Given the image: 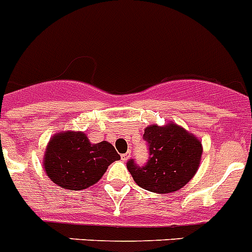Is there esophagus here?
I'll list each match as a JSON object with an SVG mask.
<instances>
[{
    "instance_id": "34e87169",
    "label": "esophagus",
    "mask_w": 252,
    "mask_h": 252,
    "mask_svg": "<svg viewBox=\"0 0 252 252\" xmlns=\"http://www.w3.org/2000/svg\"><path fill=\"white\" fill-rule=\"evenodd\" d=\"M128 158H130V152H128V153H125V154H122V156H121L122 160H127Z\"/></svg>"
}]
</instances>
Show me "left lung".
Returning <instances> with one entry per match:
<instances>
[{"instance_id":"obj_1","label":"left lung","mask_w":252,"mask_h":252,"mask_svg":"<svg viewBox=\"0 0 252 252\" xmlns=\"http://www.w3.org/2000/svg\"><path fill=\"white\" fill-rule=\"evenodd\" d=\"M149 144V160L139 167L131 159L127 169L140 188L157 193L178 191L196 175L203 156L197 136L168 121L164 126L149 125L144 130Z\"/></svg>"}]
</instances>
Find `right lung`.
<instances>
[{
    "label": "right lung",
    "mask_w": 252,
    "mask_h": 252,
    "mask_svg": "<svg viewBox=\"0 0 252 252\" xmlns=\"http://www.w3.org/2000/svg\"><path fill=\"white\" fill-rule=\"evenodd\" d=\"M118 159L121 157L108 141L92 144L83 131H62L47 144L43 168L53 184L79 191L96 184Z\"/></svg>",
    "instance_id": "obj_1"
}]
</instances>
